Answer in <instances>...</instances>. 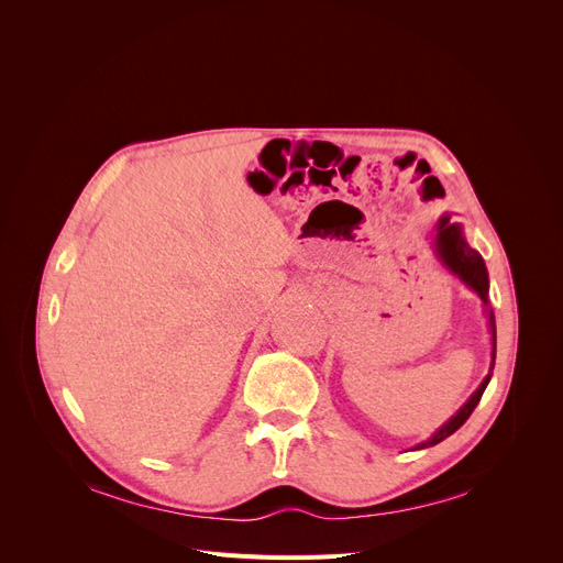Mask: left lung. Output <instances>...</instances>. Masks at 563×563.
<instances>
[{
    "label": "left lung",
    "mask_w": 563,
    "mask_h": 563,
    "mask_svg": "<svg viewBox=\"0 0 563 563\" xmlns=\"http://www.w3.org/2000/svg\"><path fill=\"white\" fill-rule=\"evenodd\" d=\"M435 249H438V255L442 257V262H445L454 274H459L486 301V297H488V272H486L484 257L475 249L467 246L459 223H452L448 217L440 219L438 234H435ZM488 321H490V331H493V363H495V317L490 314ZM490 374H493V365H490ZM490 374L484 378V383L477 388V393L467 399V404L456 412V416L445 427L438 429L429 440H424L422 445H418V450L438 445V442H442L448 435H452L459 427H463V422L472 416V410L477 408V404H479V399H482V395L488 386V380H490Z\"/></svg>",
    "instance_id": "1"
}]
</instances>
